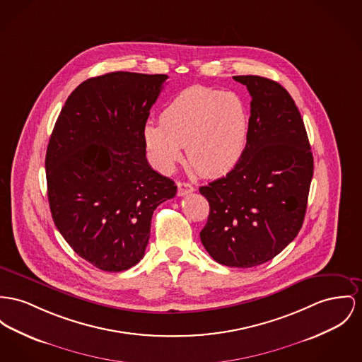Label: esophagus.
<instances>
[{"label": "esophagus", "instance_id": "esophagus-1", "mask_svg": "<svg viewBox=\"0 0 362 362\" xmlns=\"http://www.w3.org/2000/svg\"><path fill=\"white\" fill-rule=\"evenodd\" d=\"M177 187H178V189H177L178 196H185V194H189L194 191V188L188 182H178Z\"/></svg>", "mask_w": 362, "mask_h": 362}]
</instances>
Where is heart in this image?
<instances>
[{
    "mask_svg": "<svg viewBox=\"0 0 362 362\" xmlns=\"http://www.w3.org/2000/svg\"><path fill=\"white\" fill-rule=\"evenodd\" d=\"M148 122L143 136L155 166L170 171L182 159L203 175H222L240 162L248 140L250 117L244 100L233 92L206 86L184 89Z\"/></svg>",
    "mask_w": 362,
    "mask_h": 362,
    "instance_id": "b5f03b06",
    "label": "heart"
}]
</instances>
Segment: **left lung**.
<instances>
[{
    "instance_id": "obj_1",
    "label": "left lung",
    "mask_w": 362,
    "mask_h": 362,
    "mask_svg": "<svg viewBox=\"0 0 362 362\" xmlns=\"http://www.w3.org/2000/svg\"><path fill=\"white\" fill-rule=\"evenodd\" d=\"M251 96L248 140L240 162L200 187L210 204L200 240L218 264L261 265L299 233L313 177V153L303 119L276 81L239 75Z\"/></svg>"
}]
</instances>
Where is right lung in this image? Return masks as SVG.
<instances>
[{
    "label": "right lung",
    "mask_w": 362,
    "mask_h": 362,
    "mask_svg": "<svg viewBox=\"0 0 362 362\" xmlns=\"http://www.w3.org/2000/svg\"><path fill=\"white\" fill-rule=\"evenodd\" d=\"M168 75L104 74L69 96L45 159L53 222L74 251L101 270L139 264L155 209L177 193L145 158V123Z\"/></svg>",
    "instance_id": "obj_1"
}]
</instances>
